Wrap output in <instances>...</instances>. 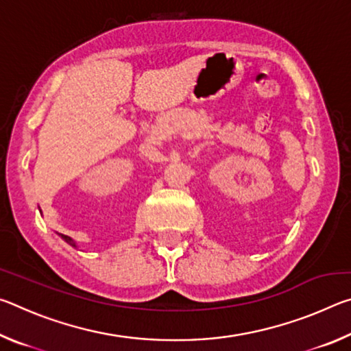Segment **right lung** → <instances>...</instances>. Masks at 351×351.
I'll return each instance as SVG.
<instances>
[{
	"mask_svg": "<svg viewBox=\"0 0 351 351\" xmlns=\"http://www.w3.org/2000/svg\"><path fill=\"white\" fill-rule=\"evenodd\" d=\"M58 235H60V237H62V239H63L64 241H66V243H68V245H71V246H74V247H77V245H75V241H74L73 239H71V237H68V235H63V234H58Z\"/></svg>",
	"mask_w": 351,
	"mask_h": 351,
	"instance_id": "obj_1",
	"label": "right lung"
}]
</instances>
